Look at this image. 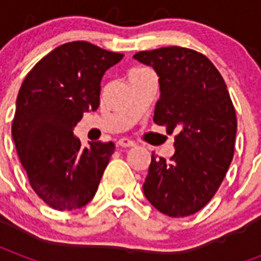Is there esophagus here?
Listing matches in <instances>:
<instances>
[{"instance_id":"esophagus-1","label":"esophagus","mask_w":261,"mask_h":261,"mask_svg":"<svg viewBox=\"0 0 261 261\" xmlns=\"http://www.w3.org/2000/svg\"><path fill=\"white\" fill-rule=\"evenodd\" d=\"M117 145H119V147H123V148H131L136 145V142L131 141V140H128V138H121V140H119V141H117Z\"/></svg>"}]
</instances>
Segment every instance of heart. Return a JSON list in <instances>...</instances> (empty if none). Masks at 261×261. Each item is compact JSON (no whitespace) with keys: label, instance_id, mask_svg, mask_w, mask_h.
<instances>
[{"label":"heart","instance_id":"obj_1","mask_svg":"<svg viewBox=\"0 0 261 261\" xmlns=\"http://www.w3.org/2000/svg\"><path fill=\"white\" fill-rule=\"evenodd\" d=\"M142 69H144V68H134L133 71H142Z\"/></svg>","mask_w":261,"mask_h":261}]
</instances>
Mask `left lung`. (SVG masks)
Segmentation results:
<instances>
[{"label": "left lung", "mask_w": 261, "mask_h": 261, "mask_svg": "<svg viewBox=\"0 0 261 261\" xmlns=\"http://www.w3.org/2000/svg\"><path fill=\"white\" fill-rule=\"evenodd\" d=\"M134 59L159 76L153 121L176 133L169 161L152 153L142 190L165 215H192L213 198L233 158L238 123L229 92L213 63L190 48L162 47Z\"/></svg>", "instance_id": "1"}]
</instances>
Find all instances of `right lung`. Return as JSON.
<instances>
[{"mask_svg":"<svg viewBox=\"0 0 261 261\" xmlns=\"http://www.w3.org/2000/svg\"><path fill=\"white\" fill-rule=\"evenodd\" d=\"M123 59L88 42L65 43L26 75L16 97L12 138L32 189L48 207L71 211L96 194L113 142L81 147L74 127L99 108L105 72Z\"/></svg>","mask_w":261,"mask_h":261,"instance_id":"add662e5","label":"right lung"}]
</instances>
